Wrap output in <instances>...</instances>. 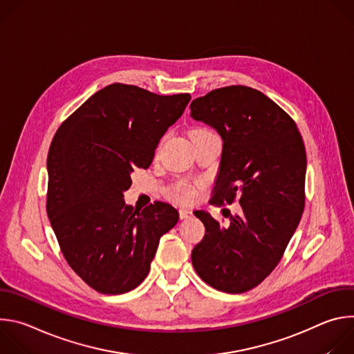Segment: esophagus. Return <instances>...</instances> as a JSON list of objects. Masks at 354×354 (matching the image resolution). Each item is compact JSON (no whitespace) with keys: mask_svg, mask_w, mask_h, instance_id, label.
I'll return each mask as SVG.
<instances>
[{"mask_svg":"<svg viewBox=\"0 0 354 354\" xmlns=\"http://www.w3.org/2000/svg\"><path fill=\"white\" fill-rule=\"evenodd\" d=\"M190 216H192V212H190V210H187V209H180V210H179V217H180L182 220L189 218Z\"/></svg>","mask_w":354,"mask_h":354,"instance_id":"1","label":"esophagus"}]
</instances>
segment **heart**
Instances as JSON below:
<instances>
[{"mask_svg": "<svg viewBox=\"0 0 354 354\" xmlns=\"http://www.w3.org/2000/svg\"><path fill=\"white\" fill-rule=\"evenodd\" d=\"M198 131H206V130H198ZM197 131V133H198ZM169 197L175 201H178V203H189V201H192L196 196V189L192 183L186 182V180H178L168 192Z\"/></svg>", "mask_w": 354, "mask_h": 354, "instance_id": "b5f03b06", "label": "heart"}]
</instances>
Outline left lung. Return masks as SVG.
<instances>
[{"mask_svg":"<svg viewBox=\"0 0 354 354\" xmlns=\"http://www.w3.org/2000/svg\"><path fill=\"white\" fill-rule=\"evenodd\" d=\"M190 116L223 137L220 172L210 205L238 201L242 213L223 227L194 212L206 234L192 250L200 279L239 294L279 265L306 206V145L295 122L258 89L231 85L190 104Z\"/></svg>","mask_w":354,"mask_h":354,"instance_id":"1","label":"left lung"}]
</instances>
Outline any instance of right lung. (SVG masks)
I'll return each mask as SVG.
<instances>
[{"mask_svg":"<svg viewBox=\"0 0 354 354\" xmlns=\"http://www.w3.org/2000/svg\"><path fill=\"white\" fill-rule=\"evenodd\" d=\"M189 93L157 95L112 84L56 131L47 156L46 210L70 268L93 290L123 294L148 274L161 236L179 220L168 203L124 205L133 168H148Z\"/></svg>","mask_w":354,"mask_h":354,"instance_id":"obj_1","label":"right lung"}]
</instances>
